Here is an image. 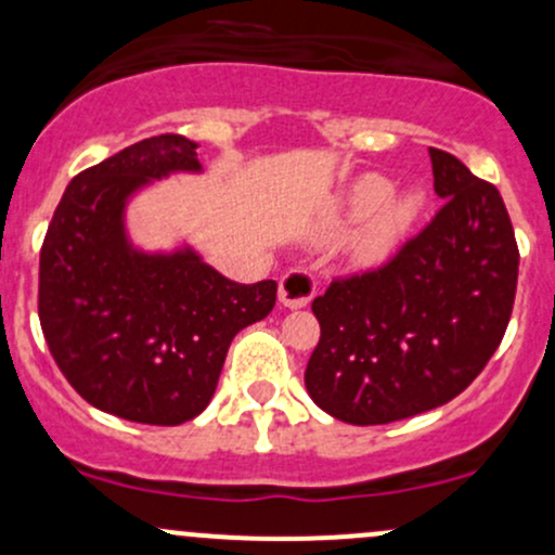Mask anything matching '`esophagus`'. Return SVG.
I'll return each instance as SVG.
<instances>
[{
	"label": "esophagus",
	"instance_id": "34e87169",
	"mask_svg": "<svg viewBox=\"0 0 555 555\" xmlns=\"http://www.w3.org/2000/svg\"><path fill=\"white\" fill-rule=\"evenodd\" d=\"M314 291H318V280L304 270L285 272L280 280V301L288 309H301L312 301Z\"/></svg>",
	"mask_w": 555,
	"mask_h": 555
}]
</instances>
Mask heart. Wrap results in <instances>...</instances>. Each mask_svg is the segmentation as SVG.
Listing matches in <instances>:
<instances>
[{"label":"heart","mask_w":555,"mask_h":555,"mask_svg":"<svg viewBox=\"0 0 555 555\" xmlns=\"http://www.w3.org/2000/svg\"><path fill=\"white\" fill-rule=\"evenodd\" d=\"M426 211V193L404 188L395 193V182L378 171L360 175L341 195V222H362L349 241V256L360 267H378L399 251Z\"/></svg>","instance_id":"heart-1"}]
</instances>
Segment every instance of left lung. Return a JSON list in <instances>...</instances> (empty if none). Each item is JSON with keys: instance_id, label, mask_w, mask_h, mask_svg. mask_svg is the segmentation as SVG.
Returning a JSON list of instances; mask_svg holds the SVG:
<instances>
[{"instance_id": "1", "label": "left lung", "mask_w": 555, "mask_h": 555, "mask_svg": "<svg viewBox=\"0 0 555 555\" xmlns=\"http://www.w3.org/2000/svg\"><path fill=\"white\" fill-rule=\"evenodd\" d=\"M444 206L389 264L312 301L320 344L304 384L320 410L378 426L447 404L503 341L518 248L498 188L428 147Z\"/></svg>"}]
</instances>
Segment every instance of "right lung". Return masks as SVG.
Wrapping results in <instances>:
<instances>
[{"label":"right lung","instance_id":"right-lung-1","mask_svg":"<svg viewBox=\"0 0 555 555\" xmlns=\"http://www.w3.org/2000/svg\"><path fill=\"white\" fill-rule=\"evenodd\" d=\"M195 151L158 134L81 171L41 246L47 347L89 404L124 421L180 426L204 413L232 338L275 307V280L235 283L188 243L145 251L129 237V201L171 175H201Z\"/></svg>","mask_w":555,"mask_h":555}]
</instances>
